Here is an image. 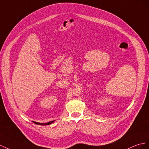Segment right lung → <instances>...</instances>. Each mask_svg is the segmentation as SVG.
<instances>
[{
    "instance_id": "right-lung-1",
    "label": "right lung",
    "mask_w": 149,
    "mask_h": 149,
    "mask_svg": "<svg viewBox=\"0 0 149 149\" xmlns=\"http://www.w3.org/2000/svg\"><path fill=\"white\" fill-rule=\"evenodd\" d=\"M54 122V120L52 121H50V122H49L47 123H43V124H41V123H38V122H35L34 123L36 124H38V125H49V124H51L52 123Z\"/></svg>"
}]
</instances>
